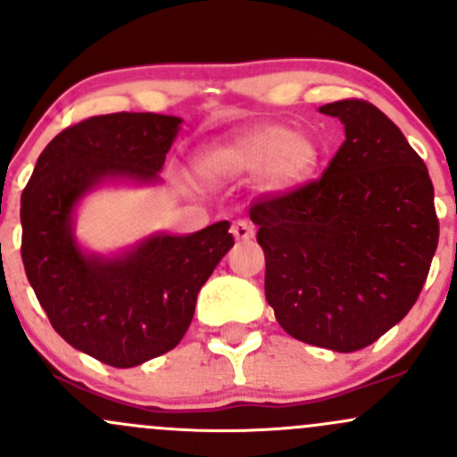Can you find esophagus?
Here are the masks:
<instances>
[{
  "label": "esophagus",
  "mask_w": 457,
  "mask_h": 457,
  "mask_svg": "<svg viewBox=\"0 0 457 457\" xmlns=\"http://www.w3.org/2000/svg\"><path fill=\"white\" fill-rule=\"evenodd\" d=\"M232 234H234V238H237V241H252L253 234H256V232H253V225L249 223V220L241 219V220H234Z\"/></svg>",
  "instance_id": "obj_1"
}]
</instances>
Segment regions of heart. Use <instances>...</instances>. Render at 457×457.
I'll use <instances>...</instances> for the list:
<instances>
[{"mask_svg": "<svg viewBox=\"0 0 457 457\" xmlns=\"http://www.w3.org/2000/svg\"><path fill=\"white\" fill-rule=\"evenodd\" d=\"M320 162L321 146L311 133L291 131L285 124H258L205 148L199 168L214 181L256 172L258 188L282 195L306 184Z\"/></svg>", "mask_w": 457, "mask_h": 457, "instance_id": "b5f03b06", "label": "heart"}]
</instances>
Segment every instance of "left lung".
Segmentation results:
<instances>
[{
	"label": "left lung",
	"mask_w": 457,
	"mask_h": 457,
	"mask_svg": "<svg viewBox=\"0 0 457 457\" xmlns=\"http://www.w3.org/2000/svg\"><path fill=\"white\" fill-rule=\"evenodd\" d=\"M345 140L321 179L249 210L265 295L300 342L354 353L419 300L438 247L434 186L401 129L366 100H337Z\"/></svg>",
	"instance_id": "1"
}]
</instances>
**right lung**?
<instances>
[{"label":"right lung","mask_w":457,"mask_h":457,"mask_svg":"<svg viewBox=\"0 0 457 457\" xmlns=\"http://www.w3.org/2000/svg\"><path fill=\"white\" fill-rule=\"evenodd\" d=\"M181 118L96 115L67 127L38 155L21 195V258L50 324L67 344L133 368L181 342L196 295L232 249L228 220L195 234H151L120 253L79 245L74 212L103 184H160Z\"/></svg>","instance_id":"add662e5"}]
</instances>
